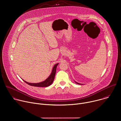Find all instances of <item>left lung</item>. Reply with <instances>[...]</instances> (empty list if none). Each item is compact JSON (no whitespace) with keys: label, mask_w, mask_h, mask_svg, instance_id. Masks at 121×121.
Instances as JSON below:
<instances>
[{"label":"left lung","mask_w":121,"mask_h":121,"mask_svg":"<svg viewBox=\"0 0 121 121\" xmlns=\"http://www.w3.org/2000/svg\"><path fill=\"white\" fill-rule=\"evenodd\" d=\"M75 82L76 83L78 84H82V83H78V82H76V81H75Z\"/></svg>","instance_id":"8db88e82"}]
</instances>
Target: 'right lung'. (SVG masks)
<instances>
[{"mask_svg":"<svg viewBox=\"0 0 121 121\" xmlns=\"http://www.w3.org/2000/svg\"><path fill=\"white\" fill-rule=\"evenodd\" d=\"M59 63H57L54 66H53L52 72L50 76L48 77V78L46 79L43 82H38V83H31V82H27L23 79H22L24 82H25L26 83L30 85L33 86H35V87H48L50 86V85L52 84V83L53 81L54 80V78H55V75L56 73V68L58 66Z\"/></svg>","mask_w":121,"mask_h":121,"instance_id":"obj_1","label":"right lung"}]
</instances>
